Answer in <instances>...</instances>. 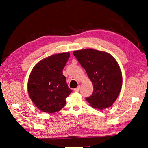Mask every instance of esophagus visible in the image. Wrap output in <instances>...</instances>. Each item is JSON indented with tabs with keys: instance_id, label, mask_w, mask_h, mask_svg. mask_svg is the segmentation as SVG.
Here are the masks:
<instances>
[{
	"instance_id": "34e87169",
	"label": "esophagus",
	"mask_w": 148,
	"mask_h": 148,
	"mask_svg": "<svg viewBox=\"0 0 148 148\" xmlns=\"http://www.w3.org/2000/svg\"><path fill=\"white\" fill-rule=\"evenodd\" d=\"M80 86H78L77 88H74V91L75 92H78L80 90Z\"/></svg>"
}]
</instances>
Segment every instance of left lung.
<instances>
[{"label":"left lung","mask_w":148,"mask_h":148,"mask_svg":"<svg viewBox=\"0 0 148 148\" xmlns=\"http://www.w3.org/2000/svg\"><path fill=\"white\" fill-rule=\"evenodd\" d=\"M73 55L93 84V93L86 100L97 109L110 107L122 85V75L115 59L107 52L92 49L74 51Z\"/></svg>","instance_id":"obj_1"}]
</instances>
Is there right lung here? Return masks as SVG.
I'll return each mask as SVG.
<instances>
[{
    "label": "right lung",
    "instance_id": "right-lung-1",
    "mask_svg": "<svg viewBox=\"0 0 148 148\" xmlns=\"http://www.w3.org/2000/svg\"><path fill=\"white\" fill-rule=\"evenodd\" d=\"M70 56V52L52 55L39 61L33 68L28 91L33 103L42 111L53 113L65 106V99L72 92L63 75Z\"/></svg>",
    "mask_w": 148,
    "mask_h": 148
}]
</instances>
